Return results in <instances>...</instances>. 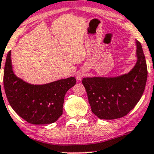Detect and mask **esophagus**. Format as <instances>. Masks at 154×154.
I'll use <instances>...</instances> for the list:
<instances>
[{"instance_id": "34e87169", "label": "esophagus", "mask_w": 154, "mask_h": 154, "mask_svg": "<svg viewBox=\"0 0 154 154\" xmlns=\"http://www.w3.org/2000/svg\"><path fill=\"white\" fill-rule=\"evenodd\" d=\"M84 76H85V72L82 71H79L78 72H77V75H76V78L78 81H80Z\"/></svg>"}]
</instances>
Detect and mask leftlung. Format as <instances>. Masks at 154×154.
<instances>
[{"mask_svg": "<svg viewBox=\"0 0 154 154\" xmlns=\"http://www.w3.org/2000/svg\"><path fill=\"white\" fill-rule=\"evenodd\" d=\"M136 43L137 61L130 72L116 77L82 79L91 111L98 118H122L134 108L142 96L148 72L142 47L138 41Z\"/></svg>", "mask_w": 154, "mask_h": 154, "instance_id": "1", "label": "left lung"}]
</instances>
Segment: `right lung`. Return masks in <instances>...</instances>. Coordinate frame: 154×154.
I'll use <instances>...</instances> for the list:
<instances>
[{
	"label": "right lung",
	"instance_id": "obj_1",
	"mask_svg": "<svg viewBox=\"0 0 154 154\" xmlns=\"http://www.w3.org/2000/svg\"><path fill=\"white\" fill-rule=\"evenodd\" d=\"M10 56V51L3 70V85L13 109L33 125H46L57 121L63 114L65 94L75 85L76 79L71 77L46 85H30L14 74Z\"/></svg>",
	"mask_w": 154,
	"mask_h": 154
}]
</instances>
